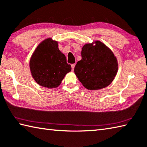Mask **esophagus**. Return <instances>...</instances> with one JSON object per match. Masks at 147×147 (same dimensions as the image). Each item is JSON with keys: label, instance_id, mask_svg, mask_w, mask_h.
<instances>
[{"label": "esophagus", "instance_id": "esophagus-1", "mask_svg": "<svg viewBox=\"0 0 147 147\" xmlns=\"http://www.w3.org/2000/svg\"><path fill=\"white\" fill-rule=\"evenodd\" d=\"M71 66V69H72V70H74V68H75V66H76V64H72Z\"/></svg>", "mask_w": 147, "mask_h": 147}]
</instances>
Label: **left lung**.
Listing matches in <instances>:
<instances>
[{"label":"left lung","mask_w":147,"mask_h":147,"mask_svg":"<svg viewBox=\"0 0 147 147\" xmlns=\"http://www.w3.org/2000/svg\"><path fill=\"white\" fill-rule=\"evenodd\" d=\"M86 44L82 48L81 60L74 72L82 84L90 90L106 88L117 74L118 61L113 52L100 41Z\"/></svg>","instance_id":"1"}]
</instances>
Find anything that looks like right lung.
<instances>
[{"label":"right lung","instance_id":"1","mask_svg":"<svg viewBox=\"0 0 147 147\" xmlns=\"http://www.w3.org/2000/svg\"><path fill=\"white\" fill-rule=\"evenodd\" d=\"M30 70L33 78L41 86H59L65 75L71 70L58 43L47 38L39 44L30 57Z\"/></svg>","mask_w":147,"mask_h":147}]
</instances>
